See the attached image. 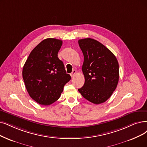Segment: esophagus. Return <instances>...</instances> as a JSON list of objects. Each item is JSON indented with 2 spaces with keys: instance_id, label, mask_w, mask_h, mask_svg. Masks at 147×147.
I'll return each mask as SVG.
<instances>
[{
  "instance_id": "1",
  "label": "esophagus",
  "mask_w": 147,
  "mask_h": 147,
  "mask_svg": "<svg viewBox=\"0 0 147 147\" xmlns=\"http://www.w3.org/2000/svg\"><path fill=\"white\" fill-rule=\"evenodd\" d=\"M76 74H77V70H76L75 69H74L72 70V72L70 74V76H71L72 77H74L75 75H76Z\"/></svg>"
}]
</instances>
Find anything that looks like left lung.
<instances>
[{"label": "left lung", "instance_id": "1", "mask_svg": "<svg viewBox=\"0 0 147 147\" xmlns=\"http://www.w3.org/2000/svg\"><path fill=\"white\" fill-rule=\"evenodd\" d=\"M78 44L84 55L82 71L85 78L84 86L78 91L93 104L104 102L118 83V60L112 52L96 40L80 39Z\"/></svg>", "mask_w": 147, "mask_h": 147}]
</instances>
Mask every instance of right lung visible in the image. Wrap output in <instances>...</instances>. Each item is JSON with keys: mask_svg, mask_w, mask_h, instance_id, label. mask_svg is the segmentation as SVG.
<instances>
[{"mask_svg": "<svg viewBox=\"0 0 147 147\" xmlns=\"http://www.w3.org/2000/svg\"><path fill=\"white\" fill-rule=\"evenodd\" d=\"M63 42L49 38L31 51L23 66L22 76L29 96L37 103L48 105L58 100L71 77L58 57Z\"/></svg>", "mask_w": 147, "mask_h": 147, "instance_id": "1", "label": "right lung"}]
</instances>
